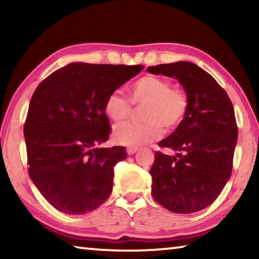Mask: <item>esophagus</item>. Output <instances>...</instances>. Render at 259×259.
<instances>
[{
  "label": "esophagus",
  "instance_id": "1",
  "mask_svg": "<svg viewBox=\"0 0 259 259\" xmlns=\"http://www.w3.org/2000/svg\"><path fill=\"white\" fill-rule=\"evenodd\" d=\"M137 151H138V147H128V148H126V153H128V155H133Z\"/></svg>",
  "mask_w": 259,
  "mask_h": 259
}]
</instances>
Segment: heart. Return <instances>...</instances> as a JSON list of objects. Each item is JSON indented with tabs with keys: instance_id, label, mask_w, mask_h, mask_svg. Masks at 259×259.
<instances>
[{
	"instance_id": "1",
	"label": "heart",
	"mask_w": 259,
	"mask_h": 259,
	"mask_svg": "<svg viewBox=\"0 0 259 259\" xmlns=\"http://www.w3.org/2000/svg\"><path fill=\"white\" fill-rule=\"evenodd\" d=\"M170 82L162 77L146 75L130 88V100L116 90L108 95L105 113L114 122L128 119L133 105H144L143 123H122L113 130L115 143L129 147H138L160 139L166 131L177 129L185 120L188 111L186 94L179 88H170Z\"/></svg>"
}]
</instances>
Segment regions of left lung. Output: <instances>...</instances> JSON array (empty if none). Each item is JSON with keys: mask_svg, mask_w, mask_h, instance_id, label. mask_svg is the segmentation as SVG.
<instances>
[{"mask_svg": "<svg viewBox=\"0 0 259 259\" xmlns=\"http://www.w3.org/2000/svg\"><path fill=\"white\" fill-rule=\"evenodd\" d=\"M147 72L176 78L188 99L185 120L159 143L176 154L155 153L152 196L172 212L200 211L218 198L231 177L238 142L233 105L218 82L190 61L156 65Z\"/></svg>", "mask_w": 259, "mask_h": 259, "instance_id": "left-lung-1", "label": "left lung"}]
</instances>
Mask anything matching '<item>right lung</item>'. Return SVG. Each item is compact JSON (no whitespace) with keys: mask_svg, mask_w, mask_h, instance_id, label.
I'll use <instances>...</instances> for the list:
<instances>
[{"mask_svg":"<svg viewBox=\"0 0 259 259\" xmlns=\"http://www.w3.org/2000/svg\"><path fill=\"white\" fill-rule=\"evenodd\" d=\"M143 68L72 63L34 91L24 125L28 174L59 211H93L111 195L114 165L126 159V152L122 146L98 147L111 133L105 102Z\"/></svg>","mask_w":259,"mask_h":259,"instance_id":"1","label":"right lung"}]
</instances>
